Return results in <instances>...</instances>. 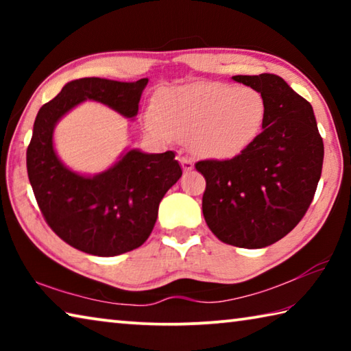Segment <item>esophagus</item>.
I'll return each instance as SVG.
<instances>
[{
  "instance_id": "1",
  "label": "esophagus",
  "mask_w": 351,
  "mask_h": 351,
  "mask_svg": "<svg viewBox=\"0 0 351 351\" xmlns=\"http://www.w3.org/2000/svg\"><path fill=\"white\" fill-rule=\"evenodd\" d=\"M180 162H181V167L184 171H190L193 170V161L187 156H180Z\"/></svg>"
}]
</instances>
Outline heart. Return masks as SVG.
<instances>
[{"label": "heart", "instance_id": "obj_1", "mask_svg": "<svg viewBox=\"0 0 351 351\" xmlns=\"http://www.w3.org/2000/svg\"><path fill=\"white\" fill-rule=\"evenodd\" d=\"M148 108V130L165 141H189L204 158H234L258 138L266 122V102L258 91L224 83H197L165 91Z\"/></svg>", "mask_w": 351, "mask_h": 351}]
</instances>
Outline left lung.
Wrapping results in <instances>:
<instances>
[{"mask_svg":"<svg viewBox=\"0 0 351 351\" xmlns=\"http://www.w3.org/2000/svg\"><path fill=\"white\" fill-rule=\"evenodd\" d=\"M266 102L265 127L232 159L195 164L206 180L203 215L218 240L237 247L272 245L310 207L322 173L324 142L311 104L276 74L234 75Z\"/></svg>","mask_w":351,"mask_h":351,"instance_id":"obj_1","label":"left lung"}]
</instances>
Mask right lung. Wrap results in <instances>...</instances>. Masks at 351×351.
Instances as JSON below:
<instances>
[{
    "label": "right lung",
    "mask_w": 351,
    "mask_h": 351,
    "mask_svg": "<svg viewBox=\"0 0 351 351\" xmlns=\"http://www.w3.org/2000/svg\"><path fill=\"white\" fill-rule=\"evenodd\" d=\"M148 79L116 82L86 77L66 83L41 106L34 123L26 165L35 199L46 223L82 252L114 257L144 245L158 218V207L182 170L173 152L130 150L108 170L83 176L58 159L52 144L57 122L85 100L134 117Z\"/></svg>",
    "instance_id": "right-lung-1"
}]
</instances>
